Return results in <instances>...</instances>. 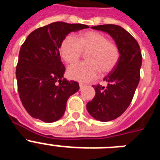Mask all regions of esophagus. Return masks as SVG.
Instances as JSON below:
<instances>
[{
	"instance_id": "esophagus-1",
	"label": "esophagus",
	"mask_w": 160,
	"mask_h": 160,
	"mask_svg": "<svg viewBox=\"0 0 160 160\" xmlns=\"http://www.w3.org/2000/svg\"><path fill=\"white\" fill-rule=\"evenodd\" d=\"M85 87V84H83V83H79V87H80V90H82V89L84 88Z\"/></svg>"
}]
</instances>
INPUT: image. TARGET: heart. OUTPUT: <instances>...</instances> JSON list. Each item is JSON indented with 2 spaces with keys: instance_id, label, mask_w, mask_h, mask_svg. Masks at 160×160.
Returning a JSON list of instances; mask_svg holds the SVG:
<instances>
[{
  "instance_id": "1",
  "label": "heart",
  "mask_w": 160,
  "mask_h": 160,
  "mask_svg": "<svg viewBox=\"0 0 160 160\" xmlns=\"http://www.w3.org/2000/svg\"><path fill=\"white\" fill-rule=\"evenodd\" d=\"M61 56L67 64H74L87 53L86 62L70 66L68 76L79 82L92 81L100 73L107 74L114 70L118 63L120 53L114 42L105 35L94 31L85 32L76 39L71 35L66 37L60 46Z\"/></svg>"
}]
</instances>
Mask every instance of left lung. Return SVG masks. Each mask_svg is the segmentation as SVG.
<instances>
[{"mask_svg": "<svg viewBox=\"0 0 160 160\" xmlns=\"http://www.w3.org/2000/svg\"><path fill=\"white\" fill-rule=\"evenodd\" d=\"M91 28L111 35L120 53L117 66L103 79L107 82V86H93L95 97L87 104L91 116L107 122L122 115L131 104L140 79L142 53L137 41L118 25L107 24Z\"/></svg>", "mask_w": 160, "mask_h": 160, "instance_id": "obj_1", "label": "left lung"}]
</instances>
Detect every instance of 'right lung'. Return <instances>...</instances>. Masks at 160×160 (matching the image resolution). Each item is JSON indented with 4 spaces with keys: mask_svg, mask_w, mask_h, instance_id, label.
<instances>
[{
    "mask_svg": "<svg viewBox=\"0 0 160 160\" xmlns=\"http://www.w3.org/2000/svg\"><path fill=\"white\" fill-rule=\"evenodd\" d=\"M87 28L82 24L53 22L32 31L21 46L16 67L18 94L32 118L53 122L64 114L68 98L79 85L63 78L66 69L59 48L70 32Z\"/></svg>",
    "mask_w": 160,
    "mask_h": 160,
    "instance_id": "obj_1",
    "label": "right lung"
}]
</instances>
